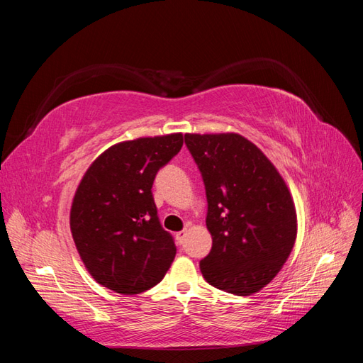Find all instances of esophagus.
I'll return each mask as SVG.
<instances>
[{"label": "esophagus", "mask_w": 363, "mask_h": 363, "mask_svg": "<svg viewBox=\"0 0 363 363\" xmlns=\"http://www.w3.org/2000/svg\"><path fill=\"white\" fill-rule=\"evenodd\" d=\"M184 238H186V230H182V232H179L177 235H175V239H177V242L182 245L183 244V240H184Z\"/></svg>", "instance_id": "1"}]
</instances>
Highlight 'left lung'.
Instances as JSON below:
<instances>
[{"mask_svg":"<svg viewBox=\"0 0 363 363\" xmlns=\"http://www.w3.org/2000/svg\"><path fill=\"white\" fill-rule=\"evenodd\" d=\"M201 172L212 250L200 260L212 286L251 295L277 276L296 236V215L281 175L236 133L184 135Z\"/></svg>","mask_w":363,"mask_h":363,"instance_id":"8db88e82","label":"left lung"}]
</instances>
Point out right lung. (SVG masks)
<instances>
[{"instance_id":"1","label":"right lung","mask_w":363,"mask_h":363,"mask_svg":"<svg viewBox=\"0 0 363 363\" xmlns=\"http://www.w3.org/2000/svg\"><path fill=\"white\" fill-rule=\"evenodd\" d=\"M183 145V135L140 138L106 150L86 171L71 207V232L91 276L118 294L148 291L175 257L152 183Z\"/></svg>"}]
</instances>
